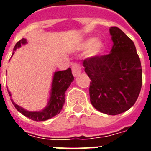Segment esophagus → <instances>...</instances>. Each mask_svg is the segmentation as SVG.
<instances>
[{"label": "esophagus", "instance_id": "esophagus-1", "mask_svg": "<svg viewBox=\"0 0 151 151\" xmlns=\"http://www.w3.org/2000/svg\"><path fill=\"white\" fill-rule=\"evenodd\" d=\"M72 73L74 77H77L78 75H79L81 73H82V67L78 65V64H73L72 66Z\"/></svg>", "mask_w": 151, "mask_h": 151}]
</instances>
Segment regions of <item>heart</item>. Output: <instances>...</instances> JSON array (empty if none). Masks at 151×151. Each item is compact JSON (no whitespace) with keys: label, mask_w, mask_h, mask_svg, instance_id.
Instances as JSON below:
<instances>
[{"label":"heart","mask_w":151,"mask_h":151,"mask_svg":"<svg viewBox=\"0 0 151 151\" xmlns=\"http://www.w3.org/2000/svg\"><path fill=\"white\" fill-rule=\"evenodd\" d=\"M81 49H87L90 56H96L99 55L104 49V43L100 39L89 38L82 42L80 45Z\"/></svg>","instance_id":"b5f03b06"}]
</instances>
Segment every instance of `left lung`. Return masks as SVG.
Returning <instances> with one entry per match:
<instances>
[{
  "label": "left lung",
  "mask_w": 151,
  "mask_h": 151,
  "mask_svg": "<svg viewBox=\"0 0 151 151\" xmlns=\"http://www.w3.org/2000/svg\"><path fill=\"white\" fill-rule=\"evenodd\" d=\"M113 45L104 56L83 61L91 80L90 99L93 107L108 115H118L133 106L141 91L142 70L134 43L120 29H109Z\"/></svg>",
  "instance_id": "left-lung-1"
}]
</instances>
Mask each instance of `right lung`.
Listing matches in <instances>:
<instances>
[{
    "instance_id": "1",
    "label": "right lung",
    "mask_w": 151,
    "mask_h": 151,
    "mask_svg": "<svg viewBox=\"0 0 151 151\" xmlns=\"http://www.w3.org/2000/svg\"><path fill=\"white\" fill-rule=\"evenodd\" d=\"M27 43V39H22L18 43L15 44L14 47L13 55L14 54V51L17 48L21 47V46ZM73 76L72 74L71 69L69 68L64 71H56L54 73L52 82V88L50 91V96L47 104L43 110L37 111H31L26 110L18 104H16L14 100L11 99L13 104L15 108L19 112H21L23 116L30 118L31 120L35 121H43L48 119L52 118L53 116L59 114L63 108V105L65 104V94L67 89L73 81ZM9 95L11 97V93L8 90Z\"/></svg>"
}]
</instances>
